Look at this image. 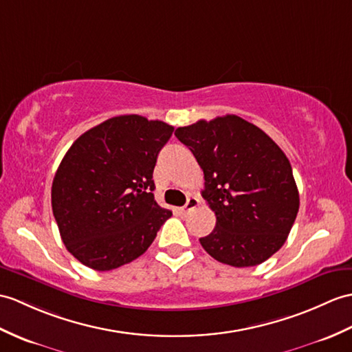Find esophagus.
Returning a JSON list of instances; mask_svg holds the SVG:
<instances>
[{"instance_id":"34e87169","label":"esophagus","mask_w":352,"mask_h":352,"mask_svg":"<svg viewBox=\"0 0 352 352\" xmlns=\"http://www.w3.org/2000/svg\"><path fill=\"white\" fill-rule=\"evenodd\" d=\"M198 206H199V198H196V196H190V198L187 199L186 206L182 208V211L183 213H189V211L195 210Z\"/></svg>"}]
</instances>
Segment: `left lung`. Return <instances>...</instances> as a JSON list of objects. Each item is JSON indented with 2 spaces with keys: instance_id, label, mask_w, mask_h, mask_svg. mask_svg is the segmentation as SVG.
Masks as SVG:
<instances>
[{
  "instance_id": "obj_1",
  "label": "left lung",
  "mask_w": 352,
  "mask_h": 352,
  "mask_svg": "<svg viewBox=\"0 0 352 352\" xmlns=\"http://www.w3.org/2000/svg\"><path fill=\"white\" fill-rule=\"evenodd\" d=\"M175 136L204 170L202 198L216 228L199 239L208 255L232 267L264 263L287 241L300 196L288 157L272 138L236 116L199 120Z\"/></svg>"
}]
</instances>
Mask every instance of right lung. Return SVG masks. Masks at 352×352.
Wrapping results in <instances>:
<instances>
[{"instance_id": "obj_1", "label": "right lung", "mask_w": 352, "mask_h": 352, "mask_svg": "<svg viewBox=\"0 0 352 352\" xmlns=\"http://www.w3.org/2000/svg\"><path fill=\"white\" fill-rule=\"evenodd\" d=\"M174 127L120 116L87 130L65 153L52 183V211L79 263L109 272L151 246L173 216L154 201L153 170Z\"/></svg>"}]
</instances>
